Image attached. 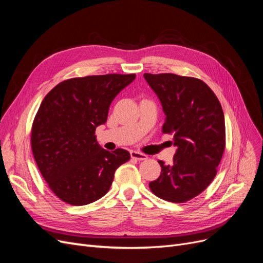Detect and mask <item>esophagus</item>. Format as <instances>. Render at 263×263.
<instances>
[{"instance_id": "1", "label": "esophagus", "mask_w": 263, "mask_h": 263, "mask_svg": "<svg viewBox=\"0 0 263 263\" xmlns=\"http://www.w3.org/2000/svg\"><path fill=\"white\" fill-rule=\"evenodd\" d=\"M130 157L133 159H136V160H138V161L146 160V159L148 158L145 154H141V153H139V151H135V150L130 151Z\"/></svg>"}]
</instances>
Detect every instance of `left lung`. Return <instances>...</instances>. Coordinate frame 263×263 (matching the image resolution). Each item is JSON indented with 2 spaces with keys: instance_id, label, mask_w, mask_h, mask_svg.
<instances>
[{
  "instance_id": "1",
  "label": "left lung",
  "mask_w": 263,
  "mask_h": 263,
  "mask_svg": "<svg viewBox=\"0 0 263 263\" xmlns=\"http://www.w3.org/2000/svg\"><path fill=\"white\" fill-rule=\"evenodd\" d=\"M144 78L162 104V133L173 135L178 148L171 164L158 161L161 174L149 187L164 201L184 203L201 194L216 176L226 146L224 112L200 79L173 73H145Z\"/></svg>"
}]
</instances>
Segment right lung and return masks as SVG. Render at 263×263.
Masks as SVG:
<instances>
[{
  "mask_svg": "<svg viewBox=\"0 0 263 263\" xmlns=\"http://www.w3.org/2000/svg\"><path fill=\"white\" fill-rule=\"evenodd\" d=\"M136 74L68 79L43 100L31 126V150L43 178L61 201L80 206L98 201L130 155L107 151L95 138L110 103Z\"/></svg>",
  "mask_w": 263,
  "mask_h": 263,
  "instance_id": "1",
  "label": "right lung"
}]
</instances>
